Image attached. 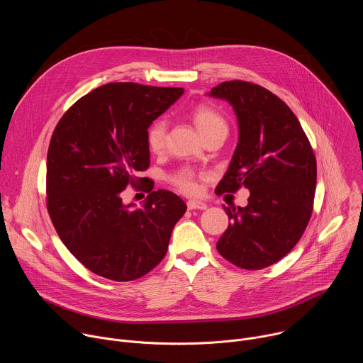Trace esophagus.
Returning <instances> with one entry per match:
<instances>
[{"instance_id":"obj_1","label":"esophagus","mask_w":363,"mask_h":363,"mask_svg":"<svg viewBox=\"0 0 363 363\" xmlns=\"http://www.w3.org/2000/svg\"><path fill=\"white\" fill-rule=\"evenodd\" d=\"M188 210H206V205L205 202H202V201H198V199H191V201H188Z\"/></svg>"}]
</instances>
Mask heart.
I'll return each instance as SVG.
<instances>
[{"label": "heart", "instance_id": "obj_1", "mask_svg": "<svg viewBox=\"0 0 363 363\" xmlns=\"http://www.w3.org/2000/svg\"><path fill=\"white\" fill-rule=\"evenodd\" d=\"M192 118L201 135L206 133L217 126H225V122L221 118V115H218L214 109L208 106H198L194 111ZM165 136H167L165 121H157L155 123H152V126L147 129V133H146L147 147L152 152H161L165 146ZM174 182L177 186H179L185 192H195L198 188L194 174L189 171H181L179 174H177L174 178Z\"/></svg>", "mask_w": 363, "mask_h": 363}]
</instances>
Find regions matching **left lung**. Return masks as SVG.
I'll use <instances>...</instances> for the list:
<instances>
[{
    "instance_id": "obj_1",
    "label": "left lung",
    "mask_w": 363,
    "mask_h": 363,
    "mask_svg": "<svg viewBox=\"0 0 363 363\" xmlns=\"http://www.w3.org/2000/svg\"><path fill=\"white\" fill-rule=\"evenodd\" d=\"M208 96L228 101L238 125V143L216 191L250 189L245 206H224L231 223L217 250L237 267L260 270L290 252L307 227L316 189L315 153L296 115L270 90L233 80Z\"/></svg>"
}]
</instances>
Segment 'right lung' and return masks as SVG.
Returning <instances> with one entry per match:
<instances>
[{"label":"right lung","mask_w":363,"mask_h":363,"mask_svg":"<svg viewBox=\"0 0 363 363\" xmlns=\"http://www.w3.org/2000/svg\"><path fill=\"white\" fill-rule=\"evenodd\" d=\"M182 94V87L103 84L79 99L51 136L47 210L67 250L97 276L136 280L167 254L186 203L158 189L138 208L122 192L145 181L138 174L150 161L147 129Z\"/></svg>","instance_id":"right-lung-1"}]
</instances>
